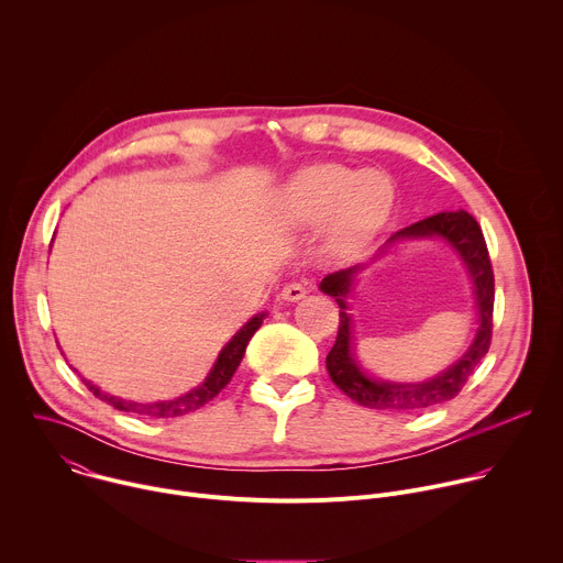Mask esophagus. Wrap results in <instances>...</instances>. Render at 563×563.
Returning <instances> with one entry per match:
<instances>
[{
	"mask_svg": "<svg viewBox=\"0 0 563 563\" xmlns=\"http://www.w3.org/2000/svg\"><path fill=\"white\" fill-rule=\"evenodd\" d=\"M305 294H307V287L302 283H287L280 291V298L289 300V302H296V300L305 298Z\"/></svg>",
	"mask_w": 563,
	"mask_h": 563,
	"instance_id": "obj_1",
	"label": "esophagus"
}]
</instances>
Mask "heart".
<instances>
[{
    "label": "heart",
    "mask_w": 563,
    "mask_h": 563,
    "mask_svg": "<svg viewBox=\"0 0 563 563\" xmlns=\"http://www.w3.org/2000/svg\"><path fill=\"white\" fill-rule=\"evenodd\" d=\"M394 189L378 174H358L341 165L305 169L289 187L287 209L298 224L330 220L341 243H358L372 235L389 216Z\"/></svg>",
    "instance_id": "obj_1"
}]
</instances>
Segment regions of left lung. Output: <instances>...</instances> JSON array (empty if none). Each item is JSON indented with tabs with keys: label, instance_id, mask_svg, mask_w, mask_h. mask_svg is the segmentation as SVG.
I'll list each match as a JSON object with an SVG mask.
<instances>
[{
	"label": "left lung",
	"instance_id": "obj_1",
	"mask_svg": "<svg viewBox=\"0 0 563 563\" xmlns=\"http://www.w3.org/2000/svg\"><path fill=\"white\" fill-rule=\"evenodd\" d=\"M439 235L456 250L461 261L465 263L476 298V313H478V330L467 347V352L450 365L439 376L426 383H385L374 380L361 372V367L352 358V316L347 313L345 296L350 294L354 274L358 267L341 269L328 274L320 283V291H325L336 298L341 307V323L336 343L328 354V372L339 389H343L358 406L374 408V410H394V412H415L426 410L445 400L454 398L463 385L467 383L474 367L481 363L490 350L493 341V309H495V274L490 265V254L486 247L484 231L478 222L463 209L459 211H443L430 218H423L406 229L396 231L385 245L398 243L406 238H430Z\"/></svg>",
	"mask_w": 563,
	"mask_h": 563
}]
</instances>
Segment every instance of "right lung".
Segmentation results:
<instances>
[{"label": "right lung", "mask_w": 563, "mask_h": 563, "mask_svg": "<svg viewBox=\"0 0 563 563\" xmlns=\"http://www.w3.org/2000/svg\"><path fill=\"white\" fill-rule=\"evenodd\" d=\"M263 318H265V313H258L250 320V323L240 328L238 334L220 350V354H218L209 376L205 378V383L200 387L191 389L189 394L178 396L174 400H157V404H135V400H126V398H120V396L104 394L91 380H85V378L82 380L100 400H104V404H109V406H113L115 410H122V412H133V415H140V417H151V419H169V417H183V415L196 412L198 408L209 404L213 396H218L220 389L231 380L233 372L238 369L240 361H243V356H245L250 339L263 325Z\"/></svg>", "instance_id": "obj_1"}]
</instances>
